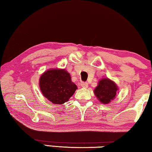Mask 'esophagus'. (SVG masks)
I'll return each mask as SVG.
<instances>
[{
  "mask_svg": "<svg viewBox=\"0 0 152 152\" xmlns=\"http://www.w3.org/2000/svg\"><path fill=\"white\" fill-rule=\"evenodd\" d=\"M80 85H81L82 88H88V83H87V82H81Z\"/></svg>",
  "mask_w": 152,
  "mask_h": 152,
  "instance_id": "1",
  "label": "esophagus"
}]
</instances>
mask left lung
Wrapping results in <instances>:
<instances>
[{
	"mask_svg": "<svg viewBox=\"0 0 152 152\" xmlns=\"http://www.w3.org/2000/svg\"><path fill=\"white\" fill-rule=\"evenodd\" d=\"M118 90L119 88L114 81L108 78H103L98 82L97 86L94 90V94L101 103L109 104L115 99Z\"/></svg>",
	"mask_w": 152,
	"mask_h": 152,
	"instance_id": "obj_1",
	"label": "left lung"
}]
</instances>
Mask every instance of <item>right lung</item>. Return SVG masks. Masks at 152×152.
<instances>
[{"mask_svg":"<svg viewBox=\"0 0 152 152\" xmlns=\"http://www.w3.org/2000/svg\"><path fill=\"white\" fill-rule=\"evenodd\" d=\"M39 86L46 99L55 104L68 101L78 88L65 69H50L40 76Z\"/></svg>","mask_w":152,"mask_h":152,"instance_id":"1","label":"right lung"}]
</instances>
